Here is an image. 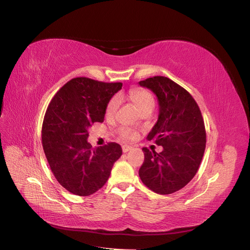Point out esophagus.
<instances>
[{
  "label": "esophagus",
  "instance_id": "34e87169",
  "mask_svg": "<svg viewBox=\"0 0 250 250\" xmlns=\"http://www.w3.org/2000/svg\"><path fill=\"white\" fill-rule=\"evenodd\" d=\"M122 148H123V151H124V152H126V151L130 150L132 147H131L130 146H123Z\"/></svg>",
  "mask_w": 250,
  "mask_h": 250
}]
</instances>
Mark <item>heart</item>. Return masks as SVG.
<instances>
[{
  "label": "heart",
  "instance_id": "obj_1",
  "mask_svg": "<svg viewBox=\"0 0 250 250\" xmlns=\"http://www.w3.org/2000/svg\"><path fill=\"white\" fill-rule=\"evenodd\" d=\"M130 96L134 104L137 106L139 110L143 111L144 109H146L148 107H154L155 101L152 95L146 89H142V88H135V89L131 90ZM120 104V99L119 96L115 95L112 98L106 108V114L107 116H113ZM118 134L124 139H133L136 136V131H134L133 128L127 127V126H122L118 128Z\"/></svg>",
  "mask_w": 250,
  "mask_h": 250
}]
</instances>
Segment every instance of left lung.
I'll use <instances>...</instances> for the list:
<instances>
[{"mask_svg": "<svg viewBox=\"0 0 250 250\" xmlns=\"http://www.w3.org/2000/svg\"><path fill=\"white\" fill-rule=\"evenodd\" d=\"M139 85L154 92L159 102L158 122L147 135L163 150L143 147L144 162L139 176L158 194H171L194 178L206 149V128L192 95L166 77H152Z\"/></svg>", "mask_w": 250, "mask_h": 250, "instance_id": "1", "label": "left lung"}]
</instances>
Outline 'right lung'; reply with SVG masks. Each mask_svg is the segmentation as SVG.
<instances>
[{
	"mask_svg": "<svg viewBox=\"0 0 250 250\" xmlns=\"http://www.w3.org/2000/svg\"><path fill=\"white\" fill-rule=\"evenodd\" d=\"M123 83H104L80 77L71 79L54 95L42 124V146L56 180L72 194L88 196L108 181L123 154L109 142L92 148L88 128L103 123L109 101Z\"/></svg>",
	"mask_w": 250,
	"mask_h": 250,
	"instance_id": "add662e5",
	"label": "right lung"
}]
</instances>
